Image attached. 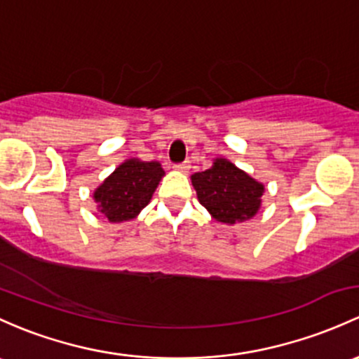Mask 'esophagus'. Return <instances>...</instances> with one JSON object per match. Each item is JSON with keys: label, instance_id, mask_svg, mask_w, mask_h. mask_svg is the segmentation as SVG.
Masks as SVG:
<instances>
[{"label": "esophagus", "instance_id": "1", "mask_svg": "<svg viewBox=\"0 0 359 359\" xmlns=\"http://www.w3.org/2000/svg\"><path fill=\"white\" fill-rule=\"evenodd\" d=\"M173 168H175L177 172H180V173H187V172H189L191 165H189V161H184V163L175 165V167H173Z\"/></svg>", "mask_w": 359, "mask_h": 359}]
</instances>
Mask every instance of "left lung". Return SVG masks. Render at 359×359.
Masks as SVG:
<instances>
[{
	"label": "left lung",
	"instance_id": "1",
	"mask_svg": "<svg viewBox=\"0 0 359 359\" xmlns=\"http://www.w3.org/2000/svg\"><path fill=\"white\" fill-rule=\"evenodd\" d=\"M198 201L208 210L211 218L233 225L251 220L262 208L265 186L227 160L215 158L205 172L191 175Z\"/></svg>",
	"mask_w": 359,
	"mask_h": 359
}]
</instances>
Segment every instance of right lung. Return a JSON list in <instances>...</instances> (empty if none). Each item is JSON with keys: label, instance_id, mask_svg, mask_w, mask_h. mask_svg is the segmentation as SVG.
Returning <instances> with one entry per match:
<instances>
[{"label": "right lung", "instance_id": "right-lung-1", "mask_svg": "<svg viewBox=\"0 0 359 359\" xmlns=\"http://www.w3.org/2000/svg\"><path fill=\"white\" fill-rule=\"evenodd\" d=\"M163 177L165 170L158 161L129 158L94 189L97 213L111 224L134 220L148 206Z\"/></svg>", "mask_w": 359, "mask_h": 359}]
</instances>
